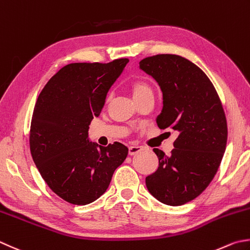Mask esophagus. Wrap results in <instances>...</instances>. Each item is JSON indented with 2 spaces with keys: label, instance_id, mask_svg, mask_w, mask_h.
<instances>
[{
  "label": "esophagus",
  "instance_id": "1",
  "mask_svg": "<svg viewBox=\"0 0 250 250\" xmlns=\"http://www.w3.org/2000/svg\"><path fill=\"white\" fill-rule=\"evenodd\" d=\"M141 151H143V147H140V146H129L128 147V153L130 155H135Z\"/></svg>",
  "mask_w": 250,
  "mask_h": 250
}]
</instances>
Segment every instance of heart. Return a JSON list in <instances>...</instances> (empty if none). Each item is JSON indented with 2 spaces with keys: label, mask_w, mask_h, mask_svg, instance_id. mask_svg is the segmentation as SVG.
<instances>
[{
  "label": "heart",
  "mask_w": 250,
  "mask_h": 250,
  "mask_svg": "<svg viewBox=\"0 0 250 250\" xmlns=\"http://www.w3.org/2000/svg\"><path fill=\"white\" fill-rule=\"evenodd\" d=\"M130 90H131V93H133L134 99L152 92L151 88H150L148 83H146L145 81H143V79H137V81H134L133 83H131Z\"/></svg>",
  "instance_id": "b5f03b06"
}]
</instances>
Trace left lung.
<instances>
[{
	"label": "left lung",
	"mask_w": 250,
	"mask_h": 250,
	"mask_svg": "<svg viewBox=\"0 0 250 250\" xmlns=\"http://www.w3.org/2000/svg\"><path fill=\"white\" fill-rule=\"evenodd\" d=\"M139 68L161 88L159 128L178 134L169 155L153 149L159 167L146 177V186L162 204L181 206L208 187L222 161L228 140L222 103L208 76L180 55L149 56L140 61Z\"/></svg>",
	"instance_id": "1"
}]
</instances>
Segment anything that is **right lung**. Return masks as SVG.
<instances>
[{
    "mask_svg": "<svg viewBox=\"0 0 250 250\" xmlns=\"http://www.w3.org/2000/svg\"><path fill=\"white\" fill-rule=\"evenodd\" d=\"M127 59L72 63L61 68L40 92L32 113L30 152L42 178L65 201L83 206L109 187L128 153L123 144L91 143L89 125L100 115L112 84Z\"/></svg>",
    "mask_w": 250,
    "mask_h": 250,
    "instance_id": "obj_1",
    "label": "right lung"
}]
</instances>
